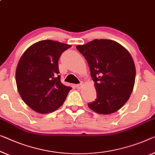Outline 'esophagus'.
I'll list each match as a JSON object with an SVG mask.
<instances>
[{
    "mask_svg": "<svg viewBox=\"0 0 155 155\" xmlns=\"http://www.w3.org/2000/svg\"><path fill=\"white\" fill-rule=\"evenodd\" d=\"M83 85H84V84H83V83L81 82V84H79L76 85V87H77V89H80V88H81V87L83 86Z\"/></svg>",
    "mask_w": 155,
    "mask_h": 155,
    "instance_id": "34e87169",
    "label": "esophagus"
}]
</instances>
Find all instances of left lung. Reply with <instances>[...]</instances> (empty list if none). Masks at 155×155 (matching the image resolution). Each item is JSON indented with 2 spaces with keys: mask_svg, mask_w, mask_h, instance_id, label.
<instances>
[{
  "mask_svg": "<svg viewBox=\"0 0 155 155\" xmlns=\"http://www.w3.org/2000/svg\"><path fill=\"white\" fill-rule=\"evenodd\" d=\"M77 48L87 62L97 92V99L88 107L103 115L120 109L134 86L136 68L130 53L117 41L104 39Z\"/></svg>",
  "mask_w": 155,
  "mask_h": 155,
  "instance_id": "left-lung-1",
  "label": "left lung"
}]
</instances>
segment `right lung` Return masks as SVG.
Returning a JSON list of instances; mask_svg holds the SVG:
<instances>
[{
	"label": "right lung",
	"mask_w": 155,
	"mask_h": 155,
	"mask_svg": "<svg viewBox=\"0 0 155 155\" xmlns=\"http://www.w3.org/2000/svg\"><path fill=\"white\" fill-rule=\"evenodd\" d=\"M71 47L46 40L32 45L21 56L16 69V84L21 97L35 111L46 114L63 104L71 87L58 75V60Z\"/></svg>",
	"instance_id": "add662e5"
}]
</instances>
